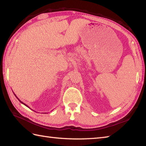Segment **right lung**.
<instances>
[{
	"label": "right lung",
	"instance_id": "add662e5",
	"mask_svg": "<svg viewBox=\"0 0 146 146\" xmlns=\"http://www.w3.org/2000/svg\"><path fill=\"white\" fill-rule=\"evenodd\" d=\"M13 93H14V92H13ZM14 94H15V96H16V98H17V99H18V100H19V102H21V104H24V105H25V106H26V107H29V106H28V105H26V104H24V102H22V101H21V100H19V99H18V98H17V96H16V94H15V93H14Z\"/></svg>",
	"mask_w": 146,
	"mask_h": 146
}]
</instances>
